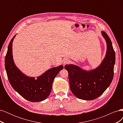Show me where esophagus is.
Here are the masks:
<instances>
[{"instance_id": "obj_1", "label": "esophagus", "mask_w": 123, "mask_h": 123, "mask_svg": "<svg viewBox=\"0 0 123 123\" xmlns=\"http://www.w3.org/2000/svg\"><path fill=\"white\" fill-rule=\"evenodd\" d=\"M70 62V60L69 59L67 58H66L65 59H64V61H63V64L64 65H66V64H67L68 63H69Z\"/></svg>"}]
</instances>
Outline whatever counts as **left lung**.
Segmentation results:
<instances>
[{"instance_id": "left-lung-1", "label": "left lung", "mask_w": 123, "mask_h": 123, "mask_svg": "<svg viewBox=\"0 0 123 123\" xmlns=\"http://www.w3.org/2000/svg\"><path fill=\"white\" fill-rule=\"evenodd\" d=\"M102 34L107 43V52L98 68L87 71L74 65L65 66L68 72L71 91L81 99L89 100L98 98L109 86L113 80L115 51L107 33L102 31Z\"/></svg>"}]
</instances>
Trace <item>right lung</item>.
I'll return each instance as SVG.
<instances>
[{"label":"right lung","instance_id":"obj_1","mask_svg":"<svg viewBox=\"0 0 123 123\" xmlns=\"http://www.w3.org/2000/svg\"><path fill=\"white\" fill-rule=\"evenodd\" d=\"M15 36L9 43L5 57V68L9 82L15 90L29 101H43L49 95L55 77L64 67L61 65L51 68L37 77V79L26 76L17 68L14 62L12 43Z\"/></svg>","mask_w":123,"mask_h":123}]
</instances>
